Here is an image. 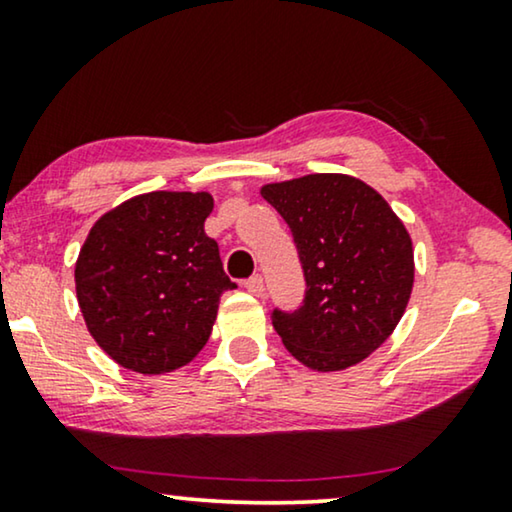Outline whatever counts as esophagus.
Masks as SVG:
<instances>
[{
    "label": "esophagus",
    "mask_w": 512,
    "mask_h": 512,
    "mask_svg": "<svg viewBox=\"0 0 512 512\" xmlns=\"http://www.w3.org/2000/svg\"><path fill=\"white\" fill-rule=\"evenodd\" d=\"M244 289H247L249 293H254V296H263L265 291V282L261 275H251L247 282H244Z\"/></svg>",
    "instance_id": "34e87169"
}]
</instances>
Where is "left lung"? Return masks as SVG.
Wrapping results in <instances>:
<instances>
[{
  "mask_svg": "<svg viewBox=\"0 0 512 512\" xmlns=\"http://www.w3.org/2000/svg\"><path fill=\"white\" fill-rule=\"evenodd\" d=\"M261 195L289 226L305 277L300 307L272 310L284 347L321 373L363 361L408 305V230L375 188L347 174H307L263 186Z\"/></svg>",
  "mask_w": 512,
  "mask_h": 512,
  "instance_id": "1",
  "label": "left lung"
}]
</instances>
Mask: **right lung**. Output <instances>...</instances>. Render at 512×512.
Segmentation results:
<instances>
[{"instance_id": "right-lung-1", "label": "right lung", "mask_w": 512, "mask_h": 512, "mask_svg": "<svg viewBox=\"0 0 512 512\" xmlns=\"http://www.w3.org/2000/svg\"><path fill=\"white\" fill-rule=\"evenodd\" d=\"M212 209L209 193L153 191L90 228L76 298L90 335L118 366L163 375L205 347L221 293L235 289L205 233Z\"/></svg>"}]
</instances>
